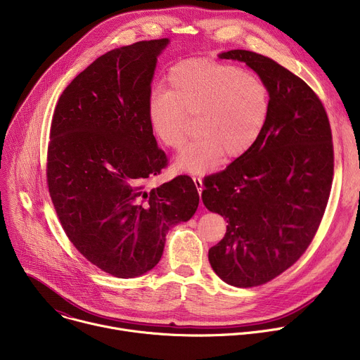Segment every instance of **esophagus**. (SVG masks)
Returning a JSON list of instances; mask_svg holds the SVG:
<instances>
[{
    "label": "esophagus",
    "instance_id": "esophagus-1",
    "mask_svg": "<svg viewBox=\"0 0 360 360\" xmlns=\"http://www.w3.org/2000/svg\"><path fill=\"white\" fill-rule=\"evenodd\" d=\"M192 179H193V182H195V186H196V189H198L199 195H202V191H203V185H202V178H200V176H192Z\"/></svg>",
    "mask_w": 360,
    "mask_h": 360
}]
</instances>
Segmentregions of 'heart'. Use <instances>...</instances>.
Wrapping results in <instances>:
<instances>
[{"mask_svg":"<svg viewBox=\"0 0 360 360\" xmlns=\"http://www.w3.org/2000/svg\"><path fill=\"white\" fill-rule=\"evenodd\" d=\"M168 91L153 92L148 118L157 138L182 149L189 120L199 136L181 153L176 169L188 174L212 171L226 157H240L259 139L271 108L266 84L250 71L211 58H189L167 75Z\"/></svg>","mask_w":360,"mask_h":360,"instance_id":"heart-1","label":"heart"}]
</instances>
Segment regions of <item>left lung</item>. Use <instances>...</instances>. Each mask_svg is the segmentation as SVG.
Here are the masks:
<instances>
[{
	"instance_id": "1",
	"label": "left lung",
	"mask_w": 360,
	"mask_h": 360,
	"mask_svg": "<svg viewBox=\"0 0 360 360\" xmlns=\"http://www.w3.org/2000/svg\"><path fill=\"white\" fill-rule=\"evenodd\" d=\"M250 67L269 89L259 139L224 171L203 179L202 200L228 225L208 258L236 288L264 285L314 240L333 181V142L319 96L274 60L245 49L219 54Z\"/></svg>"
}]
</instances>
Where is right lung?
<instances>
[{"label":"right lung","mask_w":360,"mask_h":360,"mask_svg":"<svg viewBox=\"0 0 360 360\" xmlns=\"http://www.w3.org/2000/svg\"><path fill=\"white\" fill-rule=\"evenodd\" d=\"M168 38L96 58L61 94L46 153V185L64 232L92 265L117 278L155 266L172 225L195 214L188 175L145 191L168 165L148 118L150 82Z\"/></svg>","instance_id":"1"}]
</instances>
